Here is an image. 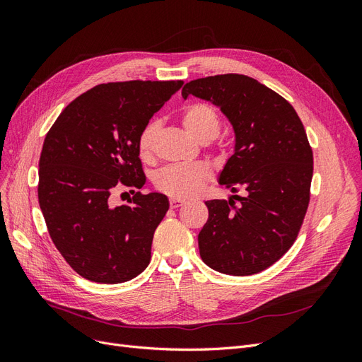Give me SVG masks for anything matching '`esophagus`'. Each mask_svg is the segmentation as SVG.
<instances>
[{
    "label": "esophagus",
    "mask_w": 362,
    "mask_h": 362,
    "mask_svg": "<svg viewBox=\"0 0 362 362\" xmlns=\"http://www.w3.org/2000/svg\"><path fill=\"white\" fill-rule=\"evenodd\" d=\"M185 204L184 199H180V198H170V208H180Z\"/></svg>",
    "instance_id": "34e87169"
}]
</instances>
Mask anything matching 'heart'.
Returning <instances> with one entry per match:
<instances>
[{
    "label": "heart",
    "instance_id": "1",
    "mask_svg": "<svg viewBox=\"0 0 362 362\" xmlns=\"http://www.w3.org/2000/svg\"><path fill=\"white\" fill-rule=\"evenodd\" d=\"M182 124L189 133L202 144L213 140L221 131V117L216 108L206 103H193L182 112ZM158 129L157 120H151L141 128L137 139L139 156L148 160L154 148V139ZM210 178V169L202 163L170 164L156 173V187L172 198L187 199L196 194Z\"/></svg>",
    "mask_w": 362,
    "mask_h": 362
}]
</instances>
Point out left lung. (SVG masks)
<instances>
[{
    "label": "left lung",
    "instance_id": "left-lung-1",
    "mask_svg": "<svg viewBox=\"0 0 362 362\" xmlns=\"http://www.w3.org/2000/svg\"><path fill=\"white\" fill-rule=\"evenodd\" d=\"M210 101L231 122L234 154L218 184L246 196L206 201L208 221L198 235L208 267L247 276L266 270L286 254L299 234L310 204L313 149L294 108L264 84L240 74L198 78L182 87Z\"/></svg>",
    "mask_w": 362,
    "mask_h": 362
}]
</instances>
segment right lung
<instances>
[{
  "label": "right lung",
  "mask_w": 362,
  "mask_h": 362,
  "mask_svg": "<svg viewBox=\"0 0 362 362\" xmlns=\"http://www.w3.org/2000/svg\"><path fill=\"white\" fill-rule=\"evenodd\" d=\"M181 86L180 80L95 86L48 131L39 160V205L52 243L80 276L119 284L148 267L168 196L137 192L129 205L119 206L110 199L120 185L144 187L139 134Z\"/></svg>",
  "instance_id": "right-lung-1"
}]
</instances>
